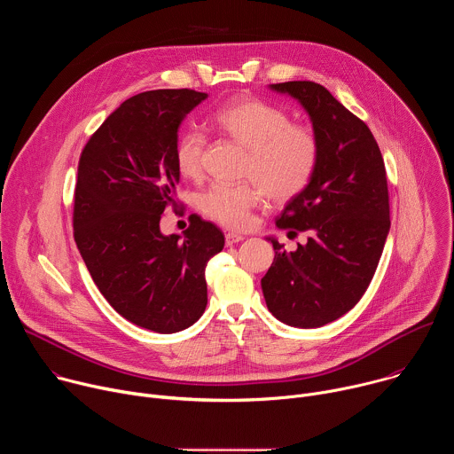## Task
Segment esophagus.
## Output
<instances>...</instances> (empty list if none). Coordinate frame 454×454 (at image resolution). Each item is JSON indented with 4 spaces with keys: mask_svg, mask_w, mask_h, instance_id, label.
Instances as JSON below:
<instances>
[{
    "mask_svg": "<svg viewBox=\"0 0 454 454\" xmlns=\"http://www.w3.org/2000/svg\"><path fill=\"white\" fill-rule=\"evenodd\" d=\"M240 240H244V237L240 233H226V246L239 244Z\"/></svg>",
    "mask_w": 454,
    "mask_h": 454,
    "instance_id": "obj_1",
    "label": "esophagus"
}]
</instances>
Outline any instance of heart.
<instances>
[{"mask_svg":"<svg viewBox=\"0 0 454 454\" xmlns=\"http://www.w3.org/2000/svg\"><path fill=\"white\" fill-rule=\"evenodd\" d=\"M223 135L249 151L244 176L256 183H215L200 196V210L226 228H246L262 192L275 203H287L309 186L319 161L312 129L291 123V116L264 100L239 98L214 114ZM205 137L184 129L174 145L177 172L186 179L203 174Z\"/></svg>","mask_w":454,"mask_h":454,"instance_id":"b5f03b06","label":"heart"}]
</instances>
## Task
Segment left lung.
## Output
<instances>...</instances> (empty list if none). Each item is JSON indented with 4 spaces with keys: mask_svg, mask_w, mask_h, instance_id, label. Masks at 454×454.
Wrapping results in <instances>:
<instances>
[{
    "mask_svg": "<svg viewBox=\"0 0 454 454\" xmlns=\"http://www.w3.org/2000/svg\"><path fill=\"white\" fill-rule=\"evenodd\" d=\"M309 113L319 161L309 186L291 200L277 226L307 233V244L275 261L262 278L271 314L291 327L316 329L347 314L368 289L390 231L382 154L368 125L310 81L271 84Z\"/></svg>",
    "mask_w": 454,
    "mask_h": 454,
    "instance_id": "8db88e82",
    "label": "left lung"
}]
</instances>
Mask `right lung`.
<instances>
[{
  "label": "right lung",
  "mask_w": 454,
  "mask_h": 454,
  "mask_svg": "<svg viewBox=\"0 0 454 454\" xmlns=\"http://www.w3.org/2000/svg\"><path fill=\"white\" fill-rule=\"evenodd\" d=\"M207 97L156 90L127 98L79 160L74 237L86 268L120 316L160 334L203 316L205 270L224 247L223 231L200 215H190L183 237L160 230L165 208L177 205V129Z\"/></svg>",
  "instance_id": "add662e5"
}]
</instances>
